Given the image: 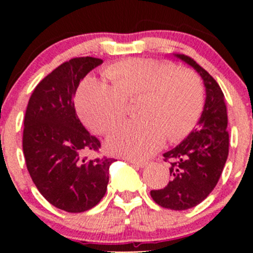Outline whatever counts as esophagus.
I'll return each instance as SVG.
<instances>
[{
	"label": "esophagus",
	"instance_id": "1",
	"mask_svg": "<svg viewBox=\"0 0 253 253\" xmlns=\"http://www.w3.org/2000/svg\"><path fill=\"white\" fill-rule=\"evenodd\" d=\"M128 162L136 168H144L145 165H147V163L145 162H139V160H134V159H128Z\"/></svg>",
	"mask_w": 253,
	"mask_h": 253
}]
</instances>
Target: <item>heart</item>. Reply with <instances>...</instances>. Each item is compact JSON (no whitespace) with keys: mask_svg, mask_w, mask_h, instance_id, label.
Returning a JSON list of instances; mask_svg holds the SVG:
<instances>
[{"mask_svg":"<svg viewBox=\"0 0 253 253\" xmlns=\"http://www.w3.org/2000/svg\"><path fill=\"white\" fill-rule=\"evenodd\" d=\"M111 82L89 76L79 86L78 110L86 124L106 133L126 116L127 99L144 94L141 119L126 122L108 138L112 153L143 159L187 136L201 116L205 91L200 77L169 61L129 58L106 68Z\"/></svg>","mask_w":253,"mask_h":253,"instance_id":"1","label":"heart"}]
</instances>
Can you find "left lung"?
Instances as JSON below:
<instances>
[{
	"label": "left lung",
	"mask_w": 253,
	"mask_h": 253,
	"mask_svg": "<svg viewBox=\"0 0 253 253\" xmlns=\"http://www.w3.org/2000/svg\"><path fill=\"white\" fill-rule=\"evenodd\" d=\"M175 56L202 77L206 103L197 128L163 154L165 162L170 163L171 180L164 188L150 191V196L163 208L185 211L205 201L223 172L229 154L228 114L224 94L215 79L193 58Z\"/></svg>",
	"instance_id": "1"
}]
</instances>
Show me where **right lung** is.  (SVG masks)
<instances>
[{
  "label": "right lung",
  "instance_id": "add662e5",
  "mask_svg": "<svg viewBox=\"0 0 253 253\" xmlns=\"http://www.w3.org/2000/svg\"><path fill=\"white\" fill-rule=\"evenodd\" d=\"M103 63L95 57H76L42 79L28 103L23 153L33 182L46 201L68 213H82L100 202L115 159L88 160L100 142L79 121L73 96L82 81Z\"/></svg>",
  "mask_w": 253,
  "mask_h": 253
}]
</instances>
